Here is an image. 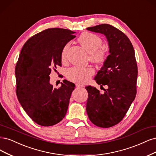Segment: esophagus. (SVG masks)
Instances as JSON below:
<instances>
[{"mask_svg": "<svg viewBox=\"0 0 156 156\" xmlns=\"http://www.w3.org/2000/svg\"><path fill=\"white\" fill-rule=\"evenodd\" d=\"M76 87H77V88H80V87H84V86H83V84H79V83L76 84Z\"/></svg>", "mask_w": 156, "mask_h": 156, "instance_id": "1", "label": "esophagus"}]
</instances>
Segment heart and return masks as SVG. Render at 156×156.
<instances>
[{
  "instance_id": "heart-1",
  "label": "heart",
  "mask_w": 156,
  "mask_h": 156,
  "mask_svg": "<svg viewBox=\"0 0 156 156\" xmlns=\"http://www.w3.org/2000/svg\"><path fill=\"white\" fill-rule=\"evenodd\" d=\"M78 42L89 53V58L93 62L101 64L106 59L107 51L104 47H101L102 39L100 37L90 32H84L78 38ZM69 43H66L61 51V59L64 61ZM94 73V69L90 67H73L66 72V77L74 83H83Z\"/></svg>"
}]
</instances>
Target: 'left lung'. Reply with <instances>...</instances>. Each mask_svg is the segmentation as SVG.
<instances>
[{
	"mask_svg": "<svg viewBox=\"0 0 156 156\" xmlns=\"http://www.w3.org/2000/svg\"><path fill=\"white\" fill-rule=\"evenodd\" d=\"M87 29L106 36L110 55L94 78L98 84L106 85L108 88L101 94L95 87H85L88 93L86 110L93 124L109 128L123 119L136 98L137 66L135 51L128 37L112 25L102 24Z\"/></svg>",
	"mask_w": 156,
	"mask_h": 156,
	"instance_id": "1",
	"label": "left lung"
}]
</instances>
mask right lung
Here are the masks:
<instances>
[{
  "instance_id": "1",
  "label": "right lung",
  "mask_w": 156,
  "mask_h": 156,
  "mask_svg": "<svg viewBox=\"0 0 156 156\" xmlns=\"http://www.w3.org/2000/svg\"><path fill=\"white\" fill-rule=\"evenodd\" d=\"M76 32L49 28L32 36L24 44L15 66L16 94L26 114L37 124L50 126L65 116L75 84L63 80L54 88L50 74L61 66L63 46L74 39Z\"/></svg>"
}]
</instances>
